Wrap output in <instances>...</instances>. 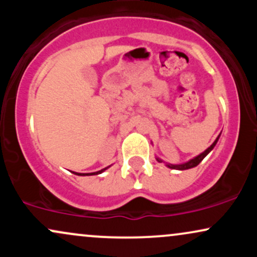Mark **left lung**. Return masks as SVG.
<instances>
[{
    "label": "left lung",
    "mask_w": 257,
    "mask_h": 257,
    "mask_svg": "<svg viewBox=\"0 0 257 257\" xmlns=\"http://www.w3.org/2000/svg\"><path fill=\"white\" fill-rule=\"evenodd\" d=\"M219 138H220V135H219V137L216 138V140L214 141L213 145H211L210 147H208V149H206L204 152L200 153L199 156H197V157H194L193 159H191V161L186 162V163H184V164H167V167H168V168H170V169H178V170H186V169H190V168L197 167V166H198V164L200 163V162H202L203 159H204L205 156L208 155V153L210 152L211 150L214 149L215 145H216L217 140H219ZM157 161H158V162H162L161 159H159V158H157Z\"/></svg>",
    "instance_id": "1"
}]
</instances>
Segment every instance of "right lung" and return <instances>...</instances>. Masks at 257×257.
I'll return each mask as SVG.
<instances>
[{
  "instance_id": "obj_1",
  "label": "right lung",
  "mask_w": 257,
  "mask_h": 257,
  "mask_svg": "<svg viewBox=\"0 0 257 257\" xmlns=\"http://www.w3.org/2000/svg\"><path fill=\"white\" fill-rule=\"evenodd\" d=\"M106 169H107V168H105V169L100 170V172H96V173H87V174H82V173H75V172H73V174H76V175H81V176H85V175H96V174L102 173V172H104V170H106Z\"/></svg>"
}]
</instances>
